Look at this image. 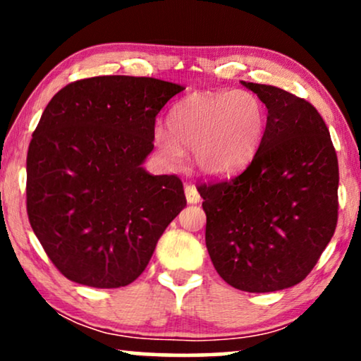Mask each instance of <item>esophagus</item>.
I'll return each mask as SVG.
<instances>
[{"instance_id":"1","label":"esophagus","mask_w":361,"mask_h":361,"mask_svg":"<svg viewBox=\"0 0 361 361\" xmlns=\"http://www.w3.org/2000/svg\"><path fill=\"white\" fill-rule=\"evenodd\" d=\"M185 197L189 204H199L200 202V194L199 190L195 189V185H190V184L185 185Z\"/></svg>"}]
</instances>
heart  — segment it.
I'll list each match as a JSON object with an SVG mask.
<instances>
[{"label":"heart","instance_id":"1","mask_svg":"<svg viewBox=\"0 0 361 361\" xmlns=\"http://www.w3.org/2000/svg\"><path fill=\"white\" fill-rule=\"evenodd\" d=\"M171 133L156 131V146L171 164L184 157L180 146L194 149L197 169L224 176L243 166L258 149L266 130V110L246 90L199 92L172 108Z\"/></svg>","mask_w":361,"mask_h":361}]
</instances>
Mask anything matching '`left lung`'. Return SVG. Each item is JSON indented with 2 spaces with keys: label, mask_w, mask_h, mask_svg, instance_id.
I'll return each mask as SVG.
<instances>
[{
  "label": "left lung",
  "mask_w": 361,
  "mask_h": 361,
  "mask_svg": "<svg viewBox=\"0 0 361 361\" xmlns=\"http://www.w3.org/2000/svg\"><path fill=\"white\" fill-rule=\"evenodd\" d=\"M241 83L268 108L263 140L240 174L197 190L220 278L246 293H273L304 281L332 240L338 161L314 105L283 88Z\"/></svg>",
  "instance_id": "obj_1"
}]
</instances>
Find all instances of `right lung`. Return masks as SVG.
<instances>
[{
  "label": "right lung",
  "mask_w": 361,
  "mask_h": 361,
  "mask_svg": "<svg viewBox=\"0 0 361 361\" xmlns=\"http://www.w3.org/2000/svg\"><path fill=\"white\" fill-rule=\"evenodd\" d=\"M177 83L151 77L82 78L59 90L27 149L29 224L52 264L73 283L111 289L146 269L187 200L177 176L141 164L156 116Z\"/></svg>",
  "instance_id": "add662e5"
}]
</instances>
